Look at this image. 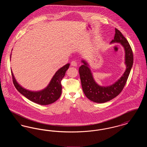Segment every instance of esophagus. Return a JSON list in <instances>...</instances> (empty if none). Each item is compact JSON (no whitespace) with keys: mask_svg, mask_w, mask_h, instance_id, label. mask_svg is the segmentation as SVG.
Returning a JSON list of instances; mask_svg holds the SVG:
<instances>
[{"mask_svg":"<svg viewBox=\"0 0 147 147\" xmlns=\"http://www.w3.org/2000/svg\"><path fill=\"white\" fill-rule=\"evenodd\" d=\"M71 65L72 66H74V67H76V66H77V61H71Z\"/></svg>","mask_w":147,"mask_h":147,"instance_id":"34e87169","label":"esophagus"}]
</instances>
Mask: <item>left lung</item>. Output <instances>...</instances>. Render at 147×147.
<instances>
[{
	"label": "left lung",
	"instance_id": "8db88e82",
	"mask_svg": "<svg viewBox=\"0 0 147 147\" xmlns=\"http://www.w3.org/2000/svg\"><path fill=\"white\" fill-rule=\"evenodd\" d=\"M120 43L125 52V71L115 83L110 86H100L95 81L88 63L82 60L83 63L79 68V73L84 94L90 100L96 103H104L116 97L123 90L130 73L133 63L132 49L122 33L115 28L114 39L110 43Z\"/></svg>",
	"mask_w": 147,
	"mask_h": 147
}]
</instances>
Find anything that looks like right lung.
<instances>
[{
	"mask_svg": "<svg viewBox=\"0 0 147 147\" xmlns=\"http://www.w3.org/2000/svg\"><path fill=\"white\" fill-rule=\"evenodd\" d=\"M11 55V53L10 55V58ZM69 65L70 64L68 63L57 70L47 86L42 90L38 91H30L22 88L17 82L12 70H11L14 86L22 95L34 102L42 105L52 104L57 101L61 95V80L64 77L65 72L69 68Z\"/></svg>",
	"mask_w": 147,
	"mask_h": 147,
	"instance_id": "add662e5",
	"label": "right lung"
}]
</instances>
